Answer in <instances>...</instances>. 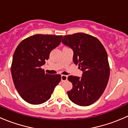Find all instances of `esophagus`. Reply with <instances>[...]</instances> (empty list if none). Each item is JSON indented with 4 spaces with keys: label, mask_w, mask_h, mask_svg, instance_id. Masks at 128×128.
Segmentation results:
<instances>
[{
    "label": "esophagus",
    "mask_w": 128,
    "mask_h": 128,
    "mask_svg": "<svg viewBox=\"0 0 128 128\" xmlns=\"http://www.w3.org/2000/svg\"><path fill=\"white\" fill-rule=\"evenodd\" d=\"M68 79V76H65V75H62L61 76V80L62 81H66Z\"/></svg>",
    "instance_id": "esophagus-1"
}]
</instances>
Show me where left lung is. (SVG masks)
Instances as JSON below:
<instances>
[{
	"label": "left lung",
	"instance_id": "obj_1",
	"mask_svg": "<svg viewBox=\"0 0 128 128\" xmlns=\"http://www.w3.org/2000/svg\"><path fill=\"white\" fill-rule=\"evenodd\" d=\"M62 42L72 49L73 62L83 71L81 78L68 77L72 84L68 97L78 105H90L102 96L109 80L110 69L106 51L97 38L84 33L64 36Z\"/></svg>",
	"mask_w": 128,
	"mask_h": 128
}]
</instances>
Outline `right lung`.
I'll use <instances>...</instances> for the list:
<instances>
[{"instance_id":"obj_1","label":"right lung","mask_w":128,"mask_h":128,"mask_svg":"<svg viewBox=\"0 0 128 128\" xmlns=\"http://www.w3.org/2000/svg\"><path fill=\"white\" fill-rule=\"evenodd\" d=\"M62 37L34 34L22 40L16 47L11 65L12 76L19 95L26 102H46L60 82V74L45 73L41 67L49 59L51 51L59 46Z\"/></svg>"}]
</instances>
